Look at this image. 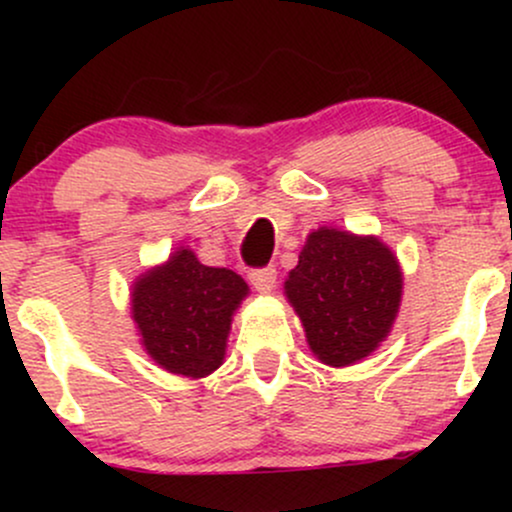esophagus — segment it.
I'll list each match as a JSON object with an SVG mask.
<instances>
[{"instance_id":"esophagus-1","label":"esophagus","mask_w":512,"mask_h":512,"mask_svg":"<svg viewBox=\"0 0 512 512\" xmlns=\"http://www.w3.org/2000/svg\"><path fill=\"white\" fill-rule=\"evenodd\" d=\"M250 284L255 286L257 291H272L276 284V269L274 267H260V269H250Z\"/></svg>"}]
</instances>
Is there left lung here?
Masks as SVG:
<instances>
[{"instance_id": "obj_1", "label": "left lung", "mask_w": 512, "mask_h": 512, "mask_svg": "<svg viewBox=\"0 0 512 512\" xmlns=\"http://www.w3.org/2000/svg\"><path fill=\"white\" fill-rule=\"evenodd\" d=\"M286 296L313 354L327 366H351L390 332L402 301V272L378 238L317 228L291 269Z\"/></svg>"}]
</instances>
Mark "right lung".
<instances>
[{"mask_svg": "<svg viewBox=\"0 0 512 512\" xmlns=\"http://www.w3.org/2000/svg\"><path fill=\"white\" fill-rule=\"evenodd\" d=\"M248 284L231 269L207 267L178 250L134 284L132 313L142 342L168 373L204 378L223 363L233 310Z\"/></svg>", "mask_w": 512, "mask_h": 512, "instance_id": "1", "label": "right lung"}]
</instances>
